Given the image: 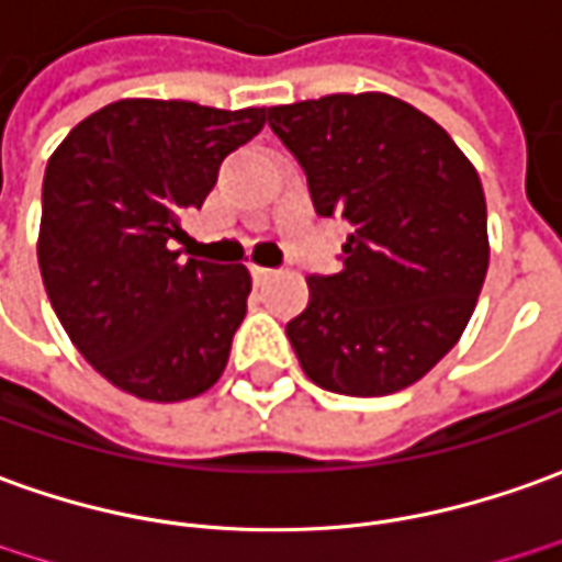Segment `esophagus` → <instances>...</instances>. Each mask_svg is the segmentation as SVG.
<instances>
[{
    "instance_id": "34e87169",
    "label": "esophagus",
    "mask_w": 562,
    "mask_h": 562,
    "mask_svg": "<svg viewBox=\"0 0 562 562\" xmlns=\"http://www.w3.org/2000/svg\"><path fill=\"white\" fill-rule=\"evenodd\" d=\"M250 274H254V281H257V284H266V281L274 274V269H266V266H257V262H254V266H250Z\"/></svg>"
}]
</instances>
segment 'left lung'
Instances as JSON below:
<instances>
[{
  "label": "left lung",
  "mask_w": 562,
  "mask_h": 562,
  "mask_svg": "<svg viewBox=\"0 0 562 562\" xmlns=\"http://www.w3.org/2000/svg\"><path fill=\"white\" fill-rule=\"evenodd\" d=\"M269 125L315 211L351 226L342 269L312 274L288 324L305 376L348 397L419 382L465 333L486 278L477 170L435 119L379 91L272 106Z\"/></svg>",
  "instance_id": "1"
}]
</instances>
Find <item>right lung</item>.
I'll list each match as a JSON object with an SVG mask.
<instances>
[{"mask_svg":"<svg viewBox=\"0 0 562 562\" xmlns=\"http://www.w3.org/2000/svg\"><path fill=\"white\" fill-rule=\"evenodd\" d=\"M262 125V106L127 97L91 112L48 158L38 272L72 346L115 389L173 404L223 376L250 272L183 259L170 244L186 238L183 216L204 204L223 158Z\"/></svg>","mask_w":562,"mask_h":562,"instance_id":"right-lung-1","label":"right lung"}]
</instances>
